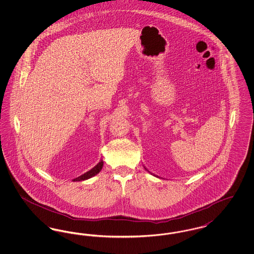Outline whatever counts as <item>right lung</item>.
I'll return each mask as SVG.
<instances>
[{"mask_svg":"<svg viewBox=\"0 0 254 254\" xmlns=\"http://www.w3.org/2000/svg\"><path fill=\"white\" fill-rule=\"evenodd\" d=\"M103 165H104V162H103V160H101L93 169L88 170L87 172H85L83 175H81V176H79V177L73 179V181H85V180H87V179H89V178L95 176V175H97V174L101 171V169H103Z\"/></svg>","mask_w":254,"mask_h":254,"instance_id":"1","label":"right lung"}]
</instances>
